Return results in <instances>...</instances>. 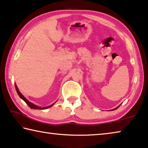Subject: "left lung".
I'll list each match as a JSON object with an SVG mask.
<instances>
[{
    "mask_svg": "<svg viewBox=\"0 0 148 148\" xmlns=\"http://www.w3.org/2000/svg\"><path fill=\"white\" fill-rule=\"evenodd\" d=\"M118 108H119V107H117V108H114V110H115V109H117Z\"/></svg>",
    "mask_w": 148,
    "mask_h": 148,
    "instance_id": "1",
    "label": "left lung"
}]
</instances>
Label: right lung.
Listing matches in <instances>:
<instances>
[{
	"mask_svg": "<svg viewBox=\"0 0 148 148\" xmlns=\"http://www.w3.org/2000/svg\"><path fill=\"white\" fill-rule=\"evenodd\" d=\"M15 87H16V92H17V93H18V95H19V97L21 98V99H22V100H24V101H25V103H26L27 104H28V105L29 106V107H30L31 108H33V109H39V110H43V109H46V108H49V107H51V106H53V104H51V105H49V106H46V107H40V106H36V105H35V104H32V103H31L29 101H28V100H27L26 98H25L23 95H22L21 93L20 92V91L18 90V88H17V87H16V85H15Z\"/></svg>",
	"mask_w": 148,
	"mask_h": 148,
	"instance_id": "add662e5",
	"label": "right lung"
}]
</instances>
